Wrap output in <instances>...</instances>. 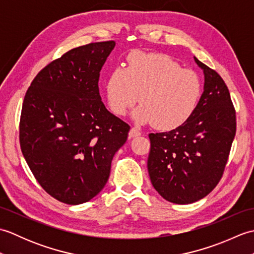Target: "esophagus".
Wrapping results in <instances>:
<instances>
[{"instance_id": "obj_1", "label": "esophagus", "mask_w": 254, "mask_h": 254, "mask_svg": "<svg viewBox=\"0 0 254 254\" xmlns=\"http://www.w3.org/2000/svg\"><path fill=\"white\" fill-rule=\"evenodd\" d=\"M139 135H141V132H139L137 128H135V127H132L130 132H128V137H130V138L136 137V136H139Z\"/></svg>"}]
</instances>
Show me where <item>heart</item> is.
Returning a JSON list of instances; mask_svg holds the SVG:
<instances>
[{
  "mask_svg": "<svg viewBox=\"0 0 254 254\" xmlns=\"http://www.w3.org/2000/svg\"><path fill=\"white\" fill-rule=\"evenodd\" d=\"M202 93L198 75L182 68L178 62L160 53L135 51L127 66H118L106 84L107 101L117 116H126L138 101L133 118L138 123L159 130H174L185 124L195 111Z\"/></svg>",
  "mask_w": 254,
  "mask_h": 254,
  "instance_id": "1",
  "label": "heart"
}]
</instances>
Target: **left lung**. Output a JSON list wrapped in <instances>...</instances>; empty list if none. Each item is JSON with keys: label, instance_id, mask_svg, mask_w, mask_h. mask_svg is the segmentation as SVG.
I'll return each instance as SVG.
<instances>
[{"label": "left lung", "instance_id": "8db88e82", "mask_svg": "<svg viewBox=\"0 0 254 254\" xmlns=\"http://www.w3.org/2000/svg\"><path fill=\"white\" fill-rule=\"evenodd\" d=\"M203 69L204 90L195 111L181 127L150 133L147 169L161 196L190 204L217 186L236 135V111L229 90L217 72L194 57Z\"/></svg>", "mask_w": 254, "mask_h": 254}]
</instances>
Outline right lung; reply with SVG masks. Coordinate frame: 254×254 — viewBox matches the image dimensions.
<instances>
[{"label": "right lung", "mask_w": 254, "mask_h": 254, "mask_svg": "<svg viewBox=\"0 0 254 254\" xmlns=\"http://www.w3.org/2000/svg\"><path fill=\"white\" fill-rule=\"evenodd\" d=\"M115 46L74 48L42 68L25 95L21 153L44 190L65 204L88 202L104 189L130 131L99 94V73Z\"/></svg>", "instance_id": "add662e5"}]
</instances>
